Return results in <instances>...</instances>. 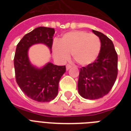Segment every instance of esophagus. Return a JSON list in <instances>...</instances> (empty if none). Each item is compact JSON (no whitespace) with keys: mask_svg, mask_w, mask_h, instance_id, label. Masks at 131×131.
Returning a JSON list of instances; mask_svg holds the SVG:
<instances>
[{"mask_svg":"<svg viewBox=\"0 0 131 131\" xmlns=\"http://www.w3.org/2000/svg\"><path fill=\"white\" fill-rule=\"evenodd\" d=\"M71 68V66L70 65V64H67V66H66V69H67V70L70 69Z\"/></svg>","mask_w":131,"mask_h":131,"instance_id":"34e87169","label":"esophagus"}]
</instances>
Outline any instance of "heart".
I'll use <instances>...</instances> for the list:
<instances>
[{
  "label": "heart",
  "mask_w": 131,
  "mask_h": 131,
  "mask_svg": "<svg viewBox=\"0 0 131 131\" xmlns=\"http://www.w3.org/2000/svg\"><path fill=\"white\" fill-rule=\"evenodd\" d=\"M101 41L97 36L84 31H73L64 34L58 43L53 45V55L61 62L66 61L71 56L81 65L93 62L99 56Z\"/></svg>",
  "instance_id": "b5f03b06"
}]
</instances>
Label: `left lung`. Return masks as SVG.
Returning <instances> with one entry per match:
<instances>
[{"mask_svg":"<svg viewBox=\"0 0 131 131\" xmlns=\"http://www.w3.org/2000/svg\"><path fill=\"white\" fill-rule=\"evenodd\" d=\"M101 41V49L95 61L80 69L78 92L86 99H101L107 94L118 75V54L112 40L92 30Z\"/></svg>","mask_w":131,"mask_h":131,"instance_id":"8db88e82","label":"left lung"}]
</instances>
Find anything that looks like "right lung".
I'll return each mask as SVG.
<instances>
[{"label":"right lung","mask_w":131,"mask_h":131,"mask_svg":"<svg viewBox=\"0 0 131 131\" xmlns=\"http://www.w3.org/2000/svg\"><path fill=\"white\" fill-rule=\"evenodd\" d=\"M53 28H36L26 34L18 43L14 57L15 79L24 93L37 102H49L57 96L58 83L66 72L65 66L54 65L48 62L42 68H37L30 63L28 56L30 47L42 43L51 51Z\"/></svg>","instance_id":"1"}]
</instances>
